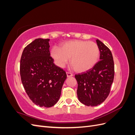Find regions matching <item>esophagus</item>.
I'll list each match as a JSON object with an SVG mask.
<instances>
[{"label": "esophagus", "instance_id": "obj_1", "mask_svg": "<svg viewBox=\"0 0 135 135\" xmlns=\"http://www.w3.org/2000/svg\"><path fill=\"white\" fill-rule=\"evenodd\" d=\"M66 75L68 77H70L73 76V74H71V73H69V72H66Z\"/></svg>", "mask_w": 135, "mask_h": 135}]
</instances>
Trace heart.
Returning a JSON list of instances; mask_svg holds the SVG:
<instances>
[{
    "instance_id": "b5f03b06",
    "label": "heart",
    "mask_w": 135,
    "mask_h": 135,
    "mask_svg": "<svg viewBox=\"0 0 135 135\" xmlns=\"http://www.w3.org/2000/svg\"><path fill=\"white\" fill-rule=\"evenodd\" d=\"M51 55L60 68H64L70 59L73 69L77 72L82 73L95 66L99 57L100 50L95 42L75 40L63 44L60 48L54 47Z\"/></svg>"
}]
</instances>
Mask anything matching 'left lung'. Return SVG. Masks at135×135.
I'll return each instance as SVG.
<instances>
[{"label":"left lung","mask_w":135,"mask_h":135,"mask_svg":"<svg viewBox=\"0 0 135 135\" xmlns=\"http://www.w3.org/2000/svg\"><path fill=\"white\" fill-rule=\"evenodd\" d=\"M100 61L86 72L75 75L78 82L77 96L80 103L95 107L106 100L114 77V64L111 51L99 39Z\"/></svg>","instance_id":"8db88e82"}]
</instances>
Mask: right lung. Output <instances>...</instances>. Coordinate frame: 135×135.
I'll return each instance as SVG.
<instances>
[{
  "instance_id": "obj_1",
  "label": "right lung",
  "mask_w": 135,
  "mask_h": 135,
  "mask_svg": "<svg viewBox=\"0 0 135 135\" xmlns=\"http://www.w3.org/2000/svg\"><path fill=\"white\" fill-rule=\"evenodd\" d=\"M50 39H35L24 48L20 75L30 99L40 107L50 108L60 99L67 75L50 56Z\"/></svg>"
}]
</instances>
